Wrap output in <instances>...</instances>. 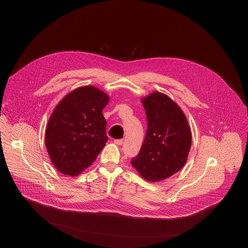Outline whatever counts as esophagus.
<instances>
[{
  "label": "esophagus",
  "instance_id": "obj_1",
  "mask_svg": "<svg viewBox=\"0 0 248 248\" xmlns=\"http://www.w3.org/2000/svg\"><path fill=\"white\" fill-rule=\"evenodd\" d=\"M114 142L117 144V145H123V143H124V141H123V139H116Z\"/></svg>",
  "mask_w": 248,
  "mask_h": 248
}]
</instances>
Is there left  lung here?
<instances>
[{"instance_id": "1", "label": "left lung", "mask_w": 248, "mask_h": 248, "mask_svg": "<svg viewBox=\"0 0 248 248\" xmlns=\"http://www.w3.org/2000/svg\"><path fill=\"white\" fill-rule=\"evenodd\" d=\"M147 129L138 155L131 165L148 182H160L178 172L186 164L191 132L183 111L171 99L153 92L142 99Z\"/></svg>"}]
</instances>
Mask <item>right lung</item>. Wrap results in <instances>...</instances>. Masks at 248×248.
Returning a JSON list of instances; mask_svg holds the SVG:
<instances>
[{
	"label": "right lung",
	"instance_id": "right-lung-1",
	"mask_svg": "<svg viewBox=\"0 0 248 248\" xmlns=\"http://www.w3.org/2000/svg\"><path fill=\"white\" fill-rule=\"evenodd\" d=\"M109 96L94 86L68 93L55 108L45 133L53 165L66 175H78L88 168L106 145V122L102 110Z\"/></svg>",
	"mask_w": 248,
	"mask_h": 248
}]
</instances>
